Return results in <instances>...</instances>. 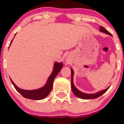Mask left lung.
Returning <instances> with one entry per match:
<instances>
[{"label":"left lung","instance_id":"obj_1","mask_svg":"<svg viewBox=\"0 0 124 124\" xmlns=\"http://www.w3.org/2000/svg\"><path fill=\"white\" fill-rule=\"evenodd\" d=\"M99 31H101V32L105 33L107 34V35H109L112 36V34L110 33H109V31H107V30L105 29L104 27H102V26L100 27V29H99ZM71 89L72 91L74 93V94L76 96H77L79 98H81V99H96L97 97H100L101 96L104 94V93H106L108 89L109 88L107 87V89H104V90L101 91L99 92H97V93H94V94H86V93H84L83 92L80 91L79 90H78L76 87H75V86L74 85V83H73V75H74V71L72 69H71Z\"/></svg>","mask_w":124,"mask_h":124}]
</instances>
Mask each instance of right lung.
I'll list each match as a JSON object with an SVG mask.
<instances>
[{"instance_id": "add662e5", "label": "right lung", "mask_w": 124, "mask_h": 124, "mask_svg": "<svg viewBox=\"0 0 124 124\" xmlns=\"http://www.w3.org/2000/svg\"><path fill=\"white\" fill-rule=\"evenodd\" d=\"M11 41L10 44L12 43ZM63 68V64L62 63H57L55 62L54 64V68L53 70L52 73L51 75L49 76L48 81L46 83L43 87H41L38 89H35V90H25L17 87L15 84V83L13 82V81L10 79L11 82L13 84L14 86L15 87V89L22 96L27 99H33V100H41V99H45V97L48 96L50 91L53 88V83L54 81V78L58 74L60 70Z\"/></svg>"}]
</instances>
